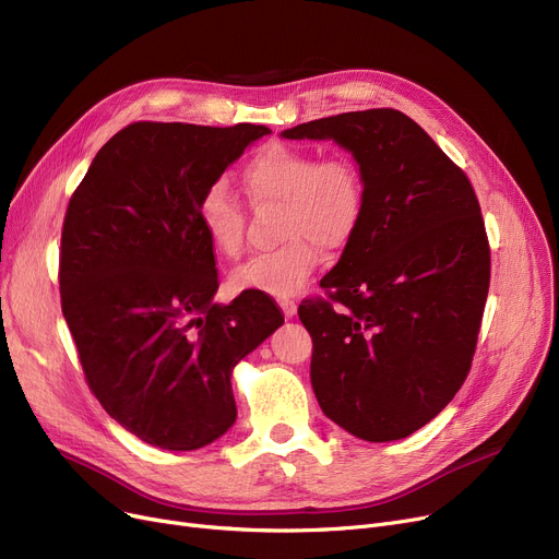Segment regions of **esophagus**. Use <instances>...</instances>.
I'll return each mask as SVG.
<instances>
[{
    "mask_svg": "<svg viewBox=\"0 0 559 559\" xmlns=\"http://www.w3.org/2000/svg\"><path fill=\"white\" fill-rule=\"evenodd\" d=\"M278 306H281V310H283L285 319H292V317L297 314V304L292 301V299H281V301H278Z\"/></svg>",
    "mask_w": 559,
    "mask_h": 559,
    "instance_id": "esophagus-1",
    "label": "esophagus"
}]
</instances>
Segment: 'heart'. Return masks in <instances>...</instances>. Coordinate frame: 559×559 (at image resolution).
Wrapping results in <instances>:
<instances>
[{"mask_svg":"<svg viewBox=\"0 0 559 559\" xmlns=\"http://www.w3.org/2000/svg\"><path fill=\"white\" fill-rule=\"evenodd\" d=\"M242 183L253 205L281 203L278 228L285 242L251 258L230 274L233 289L292 297L319 262L317 245L333 253L354 238L365 211V179L348 156L319 158L310 150L274 142L245 165ZM197 217L213 249L235 260L245 249V205L224 181L205 188Z\"/></svg>","mask_w":559,"mask_h":559,"instance_id":"1","label":"heart"}]
</instances>
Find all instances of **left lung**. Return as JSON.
Returning <instances> with one entry per match:
<instances>
[{
	"instance_id": "obj_1",
	"label": "left lung",
	"mask_w": 559,
	"mask_h": 559,
	"mask_svg": "<svg viewBox=\"0 0 559 559\" xmlns=\"http://www.w3.org/2000/svg\"><path fill=\"white\" fill-rule=\"evenodd\" d=\"M335 140L365 179L340 262L306 299L310 380L324 415L365 442L413 435L472 369L489 292V242L466 174L407 115L371 108L281 133Z\"/></svg>"
}]
</instances>
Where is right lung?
<instances>
[{
  "mask_svg": "<svg viewBox=\"0 0 559 559\" xmlns=\"http://www.w3.org/2000/svg\"><path fill=\"white\" fill-rule=\"evenodd\" d=\"M272 131L260 124L133 122L97 152L61 233V308L87 388L142 442L194 451L238 417L230 373L283 312L264 292L228 306L201 192Z\"/></svg>",
  "mask_w": 559,
  "mask_h": 559,
  "instance_id": "add662e5",
  "label": "right lung"
}]
</instances>
